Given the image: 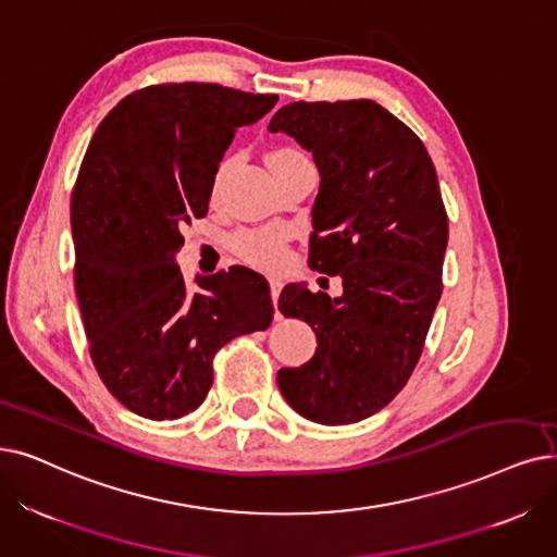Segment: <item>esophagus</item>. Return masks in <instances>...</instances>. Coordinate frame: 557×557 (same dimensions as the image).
Returning a JSON list of instances; mask_svg holds the SVG:
<instances>
[{
  "mask_svg": "<svg viewBox=\"0 0 557 557\" xmlns=\"http://www.w3.org/2000/svg\"><path fill=\"white\" fill-rule=\"evenodd\" d=\"M270 290H272V301H274V308H276L278 306V295H281V278L270 276ZM276 318H278V310H276Z\"/></svg>",
  "mask_w": 557,
  "mask_h": 557,
  "instance_id": "34e87169",
  "label": "esophagus"
}]
</instances>
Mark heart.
<instances>
[{"label":"heart","instance_id":"b5f03b06","mask_svg":"<svg viewBox=\"0 0 557 557\" xmlns=\"http://www.w3.org/2000/svg\"><path fill=\"white\" fill-rule=\"evenodd\" d=\"M283 154H301V152L290 150V148H281V150H274V152L270 154V158H283ZM224 169H226V166H221V169L216 171L214 189H216L219 183H221V175H224ZM235 247H237V253H239L244 260H249V262L260 264V267H274V264H278V262L283 260V256H285V249H283V233L272 231V228L242 233V235L237 237V242H235Z\"/></svg>","mask_w":557,"mask_h":557}]
</instances>
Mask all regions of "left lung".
<instances>
[{
    "mask_svg": "<svg viewBox=\"0 0 557 557\" xmlns=\"http://www.w3.org/2000/svg\"><path fill=\"white\" fill-rule=\"evenodd\" d=\"M313 152L320 191L310 270L343 278V295L287 283L285 318L306 320L318 349L281 368L278 388L304 418L349 425L405 388L441 299L448 214L422 141L372 100L290 102L270 121Z\"/></svg>",
    "mask_w": 557,
    "mask_h": 557,
    "instance_id": "1",
    "label": "left lung"
}]
</instances>
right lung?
I'll list each match as a JSON object with an SVG mask.
<instances>
[{
  "label": "right lung",
  "instance_id": "obj_1",
  "mask_svg": "<svg viewBox=\"0 0 557 557\" xmlns=\"http://www.w3.org/2000/svg\"><path fill=\"white\" fill-rule=\"evenodd\" d=\"M278 96L162 84L123 98L86 148L71 201L75 293L100 380L132 413L183 418L212 386L216 349L274 318L247 267L183 278V228L208 214L237 127Z\"/></svg>",
  "mask_w": 557,
  "mask_h": 557
}]
</instances>
